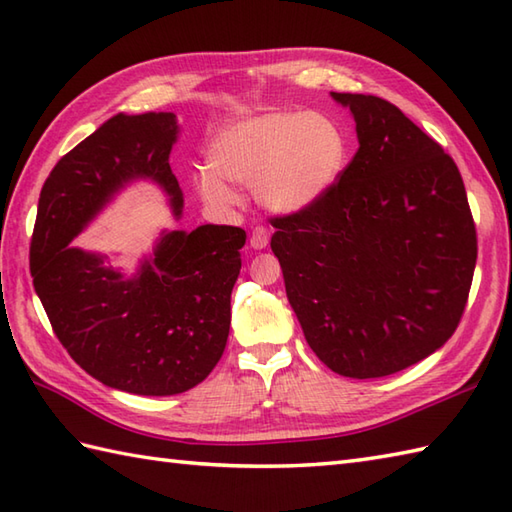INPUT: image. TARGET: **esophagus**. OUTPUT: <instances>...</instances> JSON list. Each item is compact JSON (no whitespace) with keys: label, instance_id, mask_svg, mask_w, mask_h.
<instances>
[{"label":"esophagus","instance_id":"1","mask_svg":"<svg viewBox=\"0 0 512 512\" xmlns=\"http://www.w3.org/2000/svg\"><path fill=\"white\" fill-rule=\"evenodd\" d=\"M270 242V231L266 226H255L253 233H250V248L264 250Z\"/></svg>","mask_w":512,"mask_h":512}]
</instances>
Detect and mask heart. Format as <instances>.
Returning a JSON list of instances; mask_svg holds the SVG:
<instances>
[{"mask_svg":"<svg viewBox=\"0 0 512 512\" xmlns=\"http://www.w3.org/2000/svg\"><path fill=\"white\" fill-rule=\"evenodd\" d=\"M209 167L193 171V189L215 209L239 202L253 187L264 211L295 215L328 195L350 162V138L323 112H264L217 129L206 151Z\"/></svg>","mask_w":512,"mask_h":512,"instance_id":"heart-1","label":"heart"}]
</instances>
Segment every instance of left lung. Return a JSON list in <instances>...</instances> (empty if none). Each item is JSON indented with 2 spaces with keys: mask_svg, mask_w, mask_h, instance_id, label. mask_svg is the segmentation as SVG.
<instances>
[{
  "mask_svg": "<svg viewBox=\"0 0 512 512\" xmlns=\"http://www.w3.org/2000/svg\"><path fill=\"white\" fill-rule=\"evenodd\" d=\"M358 151L310 209L275 217L270 248L306 341L347 378L396 374L447 343L469 299L477 239L458 167L396 105L330 92Z\"/></svg>",
  "mask_w": 512,
  "mask_h": 512,
  "instance_id": "8db88e82",
  "label": "left lung"
}]
</instances>
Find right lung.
<instances>
[{
	"instance_id": "obj_1",
	"label": "right lung",
	"mask_w": 512,
	"mask_h": 512,
	"mask_svg": "<svg viewBox=\"0 0 512 512\" xmlns=\"http://www.w3.org/2000/svg\"><path fill=\"white\" fill-rule=\"evenodd\" d=\"M178 134L173 112L105 121L50 171L30 244L32 284L57 339L90 376L138 396L182 394L222 358L246 233L165 228L132 275L74 239L134 182L156 184L182 220L169 167Z\"/></svg>"
}]
</instances>
